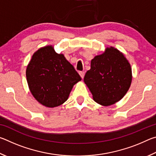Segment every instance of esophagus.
<instances>
[{"label": "esophagus", "instance_id": "esophagus-1", "mask_svg": "<svg viewBox=\"0 0 156 156\" xmlns=\"http://www.w3.org/2000/svg\"><path fill=\"white\" fill-rule=\"evenodd\" d=\"M79 74H80V77L82 78H84V72H79Z\"/></svg>", "mask_w": 156, "mask_h": 156}]
</instances>
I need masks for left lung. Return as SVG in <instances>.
Segmentation results:
<instances>
[{
    "label": "left lung",
    "instance_id": "left-lung-1",
    "mask_svg": "<svg viewBox=\"0 0 156 156\" xmlns=\"http://www.w3.org/2000/svg\"><path fill=\"white\" fill-rule=\"evenodd\" d=\"M132 71L125 55L115 47H107L91 61L84 82L98 104L110 106L120 100L130 87Z\"/></svg>",
    "mask_w": 156,
    "mask_h": 156
}]
</instances>
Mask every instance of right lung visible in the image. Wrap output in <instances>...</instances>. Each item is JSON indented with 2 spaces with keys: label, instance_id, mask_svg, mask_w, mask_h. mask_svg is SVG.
Returning <instances> with one entry per match:
<instances>
[{
  "label": "right lung",
  "instance_id": "obj_1",
  "mask_svg": "<svg viewBox=\"0 0 156 156\" xmlns=\"http://www.w3.org/2000/svg\"><path fill=\"white\" fill-rule=\"evenodd\" d=\"M29 89L43 106L54 108L67 101L73 85L81 80L73 66L52 45L34 52L26 69Z\"/></svg>",
  "mask_w": 156,
  "mask_h": 156
}]
</instances>
